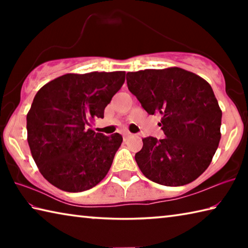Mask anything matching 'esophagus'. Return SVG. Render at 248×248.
Returning <instances> with one entry per match:
<instances>
[{
    "instance_id": "esophagus-1",
    "label": "esophagus",
    "mask_w": 248,
    "mask_h": 248,
    "mask_svg": "<svg viewBox=\"0 0 248 248\" xmlns=\"http://www.w3.org/2000/svg\"><path fill=\"white\" fill-rule=\"evenodd\" d=\"M123 136H124V138H128V137L131 136V133L128 132V131H124V132L123 133Z\"/></svg>"
}]
</instances>
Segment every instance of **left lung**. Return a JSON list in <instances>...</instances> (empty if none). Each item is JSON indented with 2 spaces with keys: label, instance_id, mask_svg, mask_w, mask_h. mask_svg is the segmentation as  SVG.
I'll return each instance as SVG.
<instances>
[{
  "label": "left lung",
  "instance_id": "8db88e82",
  "mask_svg": "<svg viewBox=\"0 0 248 248\" xmlns=\"http://www.w3.org/2000/svg\"><path fill=\"white\" fill-rule=\"evenodd\" d=\"M127 85L149 115L161 116L165 136L142 139L134 156L142 174L164 186L194 182L208 169L221 139L222 110L212 87L177 66L128 72Z\"/></svg>",
  "mask_w": 248,
  "mask_h": 248
}]
</instances>
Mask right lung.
Returning <instances> with one entry per match:
<instances>
[{"instance_id":"1","label":"right lung","mask_w":248,"mask_h":248,"mask_svg":"<svg viewBox=\"0 0 248 248\" xmlns=\"http://www.w3.org/2000/svg\"><path fill=\"white\" fill-rule=\"evenodd\" d=\"M124 71L68 73L37 92L27 114V141L41 175L69 192L102 182L123 142L92 129L124 83Z\"/></svg>"}]
</instances>
